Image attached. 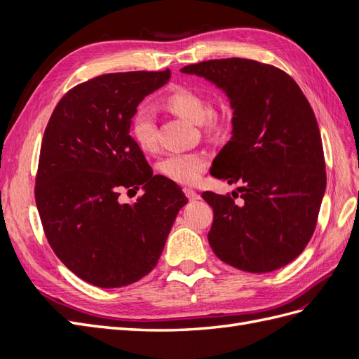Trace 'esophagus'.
<instances>
[{
    "mask_svg": "<svg viewBox=\"0 0 359 359\" xmlns=\"http://www.w3.org/2000/svg\"><path fill=\"white\" fill-rule=\"evenodd\" d=\"M184 193H186V196H187L190 201H198V199H201V194H199L198 191H194V190L190 189V187L184 189Z\"/></svg>",
    "mask_w": 359,
    "mask_h": 359,
    "instance_id": "34e87169",
    "label": "esophagus"
}]
</instances>
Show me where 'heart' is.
Listing matches in <instances>:
<instances>
[{"label": "heart", "mask_w": 359, "mask_h": 359, "mask_svg": "<svg viewBox=\"0 0 359 359\" xmlns=\"http://www.w3.org/2000/svg\"><path fill=\"white\" fill-rule=\"evenodd\" d=\"M166 104L172 112L189 119L191 123H201L206 132H219L229 124V114L211 111L203 95L191 88H178L170 93ZM132 136L137 145L145 151H153L157 147V127L156 116L149 106H140L132 116ZM208 166V157L203 153H173L161 158L158 163L160 172L166 178L191 184L196 181L201 173Z\"/></svg>", "instance_id": "obj_1"}]
</instances>
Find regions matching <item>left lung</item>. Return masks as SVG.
Instances as JSON below:
<instances>
[{"mask_svg":"<svg viewBox=\"0 0 359 359\" xmlns=\"http://www.w3.org/2000/svg\"><path fill=\"white\" fill-rule=\"evenodd\" d=\"M229 97L232 137L212 161L211 175L238 193L203 191L214 222L208 241L215 256L247 273L290 264L316 227L327 172L316 116L298 83L269 64L245 58L190 64Z\"/></svg>","mask_w":359,"mask_h":359,"instance_id":"1","label":"left lung"}]
</instances>
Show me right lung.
<instances>
[{
	"instance_id": "add662e5",
	"label": "right lung",
	"mask_w": 359,
	"mask_h": 359,
	"mask_svg": "<svg viewBox=\"0 0 359 359\" xmlns=\"http://www.w3.org/2000/svg\"><path fill=\"white\" fill-rule=\"evenodd\" d=\"M170 78L165 72L102 74L76 85L43 135L36 203L61 262L79 278L111 289L157 265L178 211L189 201L175 182L153 175L130 136L137 104ZM144 194L118 202L123 188Z\"/></svg>"
}]
</instances>
